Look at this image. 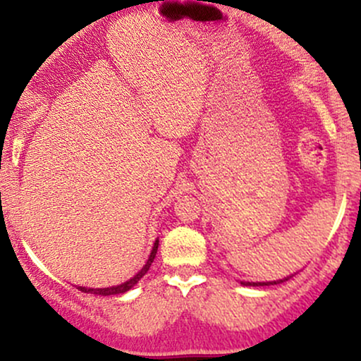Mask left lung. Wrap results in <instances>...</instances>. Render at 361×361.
Instances as JSON below:
<instances>
[{"instance_id":"1","label":"left lung","mask_w":361,"mask_h":361,"mask_svg":"<svg viewBox=\"0 0 361 361\" xmlns=\"http://www.w3.org/2000/svg\"><path fill=\"white\" fill-rule=\"evenodd\" d=\"M287 280V279H285ZM285 280H279V281H243V285H252V287H263V285H276L281 283Z\"/></svg>"}]
</instances>
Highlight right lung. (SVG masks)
<instances>
[{
	"label": "right lung",
	"instance_id": "right-lung-1",
	"mask_svg": "<svg viewBox=\"0 0 361 361\" xmlns=\"http://www.w3.org/2000/svg\"><path fill=\"white\" fill-rule=\"evenodd\" d=\"M157 244H159V241H156V243H154V247H152L151 256H149L147 263L144 264L142 270H140V271L137 273V275L134 276V279H130L128 281H126V283L117 285V287H110V288H86V287H78V290H81V292H85V293H94V295H117V293H123V292H127V290H130L132 287H134V285L137 283V281H139L140 279H142L144 275H146L149 268H151V263H152V261H154V258H156Z\"/></svg>",
	"mask_w": 361,
	"mask_h": 361
}]
</instances>
